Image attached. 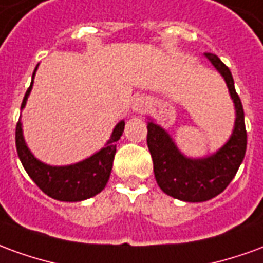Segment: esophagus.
<instances>
[{"label":"esophagus","mask_w":263,"mask_h":263,"mask_svg":"<svg viewBox=\"0 0 263 263\" xmlns=\"http://www.w3.org/2000/svg\"><path fill=\"white\" fill-rule=\"evenodd\" d=\"M151 107V103H149L148 98L145 97H138L134 100V103H132V111L134 112H137V114H143V112H146Z\"/></svg>","instance_id":"34e87169"}]
</instances>
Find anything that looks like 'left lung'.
<instances>
[{
    "instance_id": "1",
    "label": "left lung",
    "mask_w": 263,
    "mask_h": 263,
    "mask_svg": "<svg viewBox=\"0 0 263 263\" xmlns=\"http://www.w3.org/2000/svg\"><path fill=\"white\" fill-rule=\"evenodd\" d=\"M221 74L231 96L235 121L227 141L214 154L204 158H189L177 148L171 134L148 121V148L154 160L156 183L162 192L177 200L189 203L207 201L222 193L237 175L247 151V131L241 100L238 97L230 69L215 54H204Z\"/></svg>"
}]
</instances>
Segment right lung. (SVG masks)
Returning <instances> with one entry per match:
<instances>
[{"instance_id":"add662e5","label":"right lung","mask_w":263,"mask_h":263,"mask_svg":"<svg viewBox=\"0 0 263 263\" xmlns=\"http://www.w3.org/2000/svg\"><path fill=\"white\" fill-rule=\"evenodd\" d=\"M37 66L33 70L31 86L26 90L21 109L25 108L28 97L32 91ZM124 126H125V121H120L112 129V134L107 143L104 145V148L92 154L91 156L71 165L52 166L43 163L42 160L35 158L31 149L28 148L20 118L15 131L16 152L26 173L36 183V186L43 193L59 201H83L103 192L105 184L108 183L115 152H117V141L122 135Z\"/></svg>"}]
</instances>
